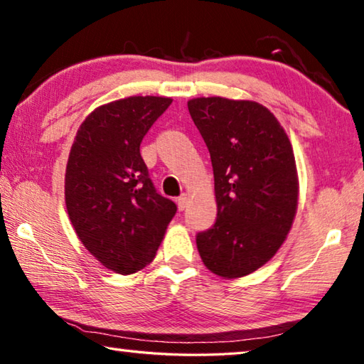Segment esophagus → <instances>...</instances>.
<instances>
[{"instance_id": "esophagus-1", "label": "esophagus", "mask_w": 364, "mask_h": 364, "mask_svg": "<svg viewBox=\"0 0 364 364\" xmlns=\"http://www.w3.org/2000/svg\"><path fill=\"white\" fill-rule=\"evenodd\" d=\"M178 208H180V210L183 212L184 210V208H186L188 207V204H189V199H188V196L186 194H183V196H180V197H178Z\"/></svg>"}]
</instances>
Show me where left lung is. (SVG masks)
<instances>
[{"label":"left lung","mask_w":364,"mask_h":364,"mask_svg":"<svg viewBox=\"0 0 364 364\" xmlns=\"http://www.w3.org/2000/svg\"><path fill=\"white\" fill-rule=\"evenodd\" d=\"M188 109L210 152L217 199V221L197 234V250L212 273L242 278L273 258L291 231L299 200L292 144L258 102L196 97Z\"/></svg>","instance_id":"1"}]
</instances>
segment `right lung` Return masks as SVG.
I'll return each mask as SVG.
<instances>
[{
  "instance_id": "add662e5",
  "label": "right lung",
  "mask_w": 364,
  "mask_h": 364,
  "mask_svg": "<svg viewBox=\"0 0 364 364\" xmlns=\"http://www.w3.org/2000/svg\"><path fill=\"white\" fill-rule=\"evenodd\" d=\"M171 104L132 96L95 109L80 125L65 168V205L86 250L104 267L132 274L149 264L175 217L141 157V141Z\"/></svg>"
}]
</instances>
